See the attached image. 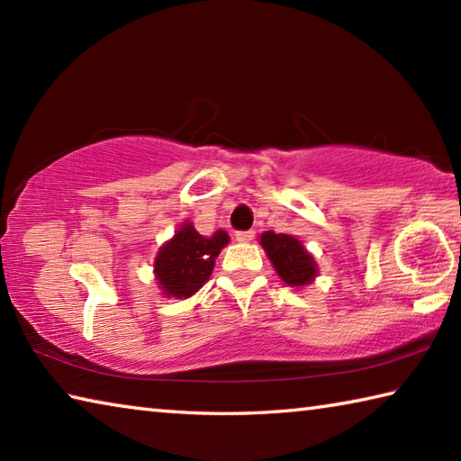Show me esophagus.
I'll return each instance as SVG.
<instances>
[{
  "mask_svg": "<svg viewBox=\"0 0 461 461\" xmlns=\"http://www.w3.org/2000/svg\"><path fill=\"white\" fill-rule=\"evenodd\" d=\"M236 240L241 241V244H246V241H252V240H254V231H252V230L238 231V233H236Z\"/></svg>",
  "mask_w": 461,
  "mask_h": 461,
  "instance_id": "obj_1",
  "label": "esophagus"
}]
</instances>
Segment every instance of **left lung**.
<instances>
[{
  "label": "left lung",
  "mask_w": 461,
  "mask_h": 461,
  "mask_svg": "<svg viewBox=\"0 0 461 461\" xmlns=\"http://www.w3.org/2000/svg\"><path fill=\"white\" fill-rule=\"evenodd\" d=\"M260 244L275 267L280 280L288 286H307L317 276V264L305 246L288 233L264 231Z\"/></svg>",
  "instance_id": "obj_1"
}]
</instances>
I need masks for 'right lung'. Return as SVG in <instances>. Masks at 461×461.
Returning a JSON list of instances; mask_svg holds the SVG:
<instances>
[{
  "label": "right lung",
  "mask_w": 461,
  "mask_h": 461,
  "mask_svg": "<svg viewBox=\"0 0 461 461\" xmlns=\"http://www.w3.org/2000/svg\"><path fill=\"white\" fill-rule=\"evenodd\" d=\"M228 241L230 236L223 230L205 238L185 221L156 254L154 275L162 293L176 299L193 296L212 276L215 258Z\"/></svg>",
  "instance_id": "add662e5"
}]
</instances>
